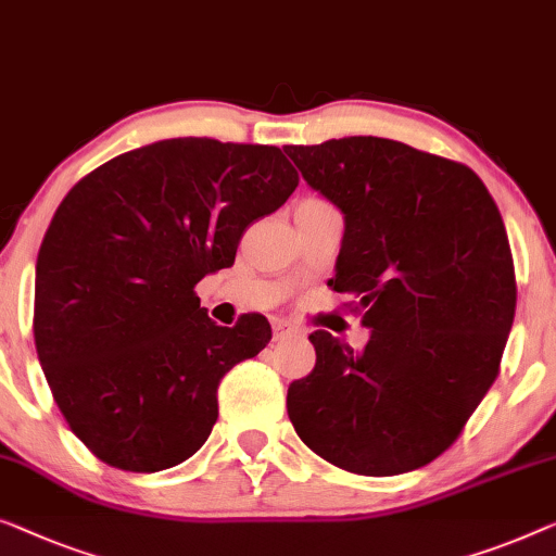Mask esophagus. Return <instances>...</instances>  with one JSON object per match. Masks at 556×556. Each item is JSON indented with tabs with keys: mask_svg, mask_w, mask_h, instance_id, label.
<instances>
[{
	"mask_svg": "<svg viewBox=\"0 0 556 556\" xmlns=\"http://www.w3.org/2000/svg\"><path fill=\"white\" fill-rule=\"evenodd\" d=\"M293 333H298V328L293 324H288V320H276V324H273V338H276V341H283V338Z\"/></svg>",
	"mask_w": 556,
	"mask_h": 556,
	"instance_id": "34e87169",
	"label": "esophagus"
}]
</instances>
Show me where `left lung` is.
<instances>
[{
  "label": "left lung",
  "mask_w": 556,
  "mask_h": 556,
  "mask_svg": "<svg viewBox=\"0 0 556 556\" xmlns=\"http://www.w3.org/2000/svg\"><path fill=\"white\" fill-rule=\"evenodd\" d=\"M343 215L333 291L371 328L364 351L326 331L288 418L338 469L393 477L444 454L498 374L517 308L498 207L462 163L386 138L288 144Z\"/></svg>",
  "instance_id": "left-lung-1"
}]
</instances>
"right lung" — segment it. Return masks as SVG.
Here are the masks:
<instances>
[{
  "label": "right lung",
  "instance_id": "1",
  "mask_svg": "<svg viewBox=\"0 0 556 556\" xmlns=\"http://www.w3.org/2000/svg\"><path fill=\"white\" fill-rule=\"evenodd\" d=\"M298 173L273 144L173 138L79 180L45 232L35 345L75 437L125 471H163L205 444L220 378L258 356L270 324L232 328L195 283L230 268L248 225L291 198Z\"/></svg>",
  "mask_w": 556,
  "mask_h": 556
}]
</instances>
